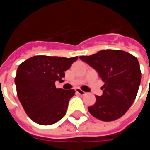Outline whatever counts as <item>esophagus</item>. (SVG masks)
<instances>
[{
    "label": "esophagus",
    "mask_w": 150,
    "mask_h": 150,
    "mask_svg": "<svg viewBox=\"0 0 150 150\" xmlns=\"http://www.w3.org/2000/svg\"><path fill=\"white\" fill-rule=\"evenodd\" d=\"M75 91H76L78 94L81 95V96H83V95L86 94V92H85V91H82L81 89H79V88H76V89H75Z\"/></svg>",
    "instance_id": "obj_1"
}]
</instances>
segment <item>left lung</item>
Wrapping results in <instances>:
<instances>
[{
  "label": "left lung",
  "instance_id": "8db88e82",
  "mask_svg": "<svg viewBox=\"0 0 150 150\" xmlns=\"http://www.w3.org/2000/svg\"><path fill=\"white\" fill-rule=\"evenodd\" d=\"M82 61L94 68L104 83L103 94L88 111L103 121L118 119L128 111L138 91L142 73L137 59L120 50H103L89 56H80Z\"/></svg>",
  "mask_w": 150,
  "mask_h": 150
}]
</instances>
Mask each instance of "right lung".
<instances>
[{"mask_svg": "<svg viewBox=\"0 0 150 150\" xmlns=\"http://www.w3.org/2000/svg\"><path fill=\"white\" fill-rule=\"evenodd\" d=\"M78 57L36 55L21 63L15 84L25 112L33 121L42 125L58 122L65 116L75 90L56 88L65 73Z\"/></svg>", "mask_w": 150, "mask_h": 150, "instance_id": "add662e5", "label": "right lung"}]
</instances>
